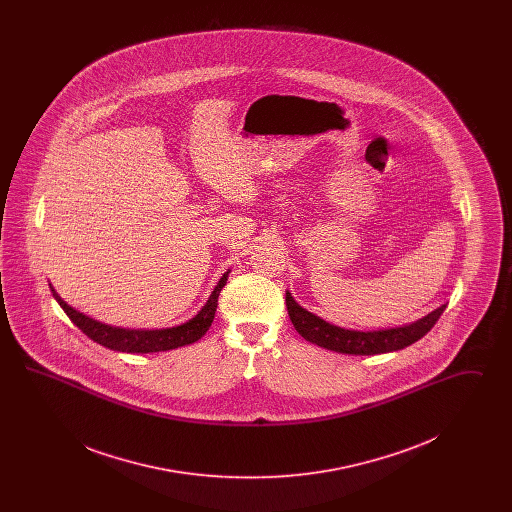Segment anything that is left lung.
<instances>
[{"mask_svg":"<svg viewBox=\"0 0 512 512\" xmlns=\"http://www.w3.org/2000/svg\"><path fill=\"white\" fill-rule=\"evenodd\" d=\"M286 307H288L293 328L305 340L345 355H380V353L405 349L413 345L414 341L424 338L434 328L441 313L445 311V305H441L436 311L416 320L413 324H405L390 330L361 332V330H345L340 326H334L317 315L309 313L307 309L295 303L290 292H286Z\"/></svg>","mask_w":512,"mask_h":512,"instance_id":"8db88e82","label":"left lung"}]
</instances>
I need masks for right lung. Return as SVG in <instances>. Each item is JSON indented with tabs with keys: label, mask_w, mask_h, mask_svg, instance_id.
<instances>
[{
	"label": "right lung",
	"mask_w": 512,
	"mask_h": 512,
	"mask_svg": "<svg viewBox=\"0 0 512 512\" xmlns=\"http://www.w3.org/2000/svg\"><path fill=\"white\" fill-rule=\"evenodd\" d=\"M228 274H230V268L222 274L219 284L209 295L207 303L201 307V311L192 320H188L176 328H163V330H124V328L103 324V322L86 317L84 313H78L76 309L69 307L51 288V284H49V290L57 299V303L61 305V309L67 313V317L73 320L74 326H78L90 340L96 341L107 349L122 351V353H157V351H169V349H176L182 345H190L205 336V332L209 330V326L215 318L220 290L226 286Z\"/></svg>",
	"instance_id": "add662e5"
}]
</instances>
